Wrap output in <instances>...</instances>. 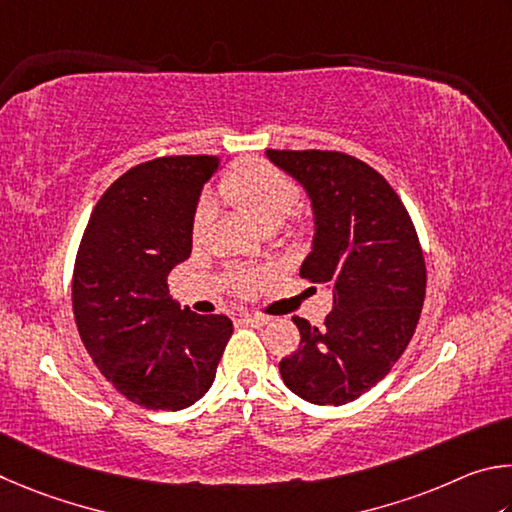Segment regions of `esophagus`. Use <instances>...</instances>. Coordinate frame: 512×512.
<instances>
[{
    "label": "esophagus",
    "instance_id": "obj_1",
    "mask_svg": "<svg viewBox=\"0 0 512 512\" xmlns=\"http://www.w3.org/2000/svg\"><path fill=\"white\" fill-rule=\"evenodd\" d=\"M240 321H242V324H247V326H256V328H261V326H265V324H270V319H267V317H261V315H256V317H242Z\"/></svg>",
    "mask_w": 512,
    "mask_h": 512
}]
</instances>
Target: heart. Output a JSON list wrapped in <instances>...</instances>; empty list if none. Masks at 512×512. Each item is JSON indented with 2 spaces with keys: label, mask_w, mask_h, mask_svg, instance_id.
Masks as SVG:
<instances>
[{
  "label": "heart",
  "mask_w": 512,
  "mask_h": 512,
  "mask_svg": "<svg viewBox=\"0 0 512 512\" xmlns=\"http://www.w3.org/2000/svg\"><path fill=\"white\" fill-rule=\"evenodd\" d=\"M218 193L233 209L247 215L251 222L265 231H272L297 209L301 188L285 170L267 164L263 159L240 161L222 175ZM215 209L209 200H200L191 218V242L195 247L204 245L209 236ZM306 220L297 218L292 231H301ZM265 274L261 272H236L231 274L229 288L240 299H247L261 288Z\"/></svg>",
  "instance_id": "b5f03b06"
}]
</instances>
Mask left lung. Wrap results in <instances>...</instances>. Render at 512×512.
I'll use <instances>...</instances> for the list:
<instances>
[{"label":"left lung","instance_id":"8db88e82","mask_svg":"<svg viewBox=\"0 0 512 512\" xmlns=\"http://www.w3.org/2000/svg\"><path fill=\"white\" fill-rule=\"evenodd\" d=\"M306 186L315 242L301 279L333 288L324 326L294 317L299 351L279 362L292 393L346 405L375 387L405 353L423 310L427 270L400 195L378 170L337 150H267Z\"/></svg>","mask_w":512,"mask_h":512}]
</instances>
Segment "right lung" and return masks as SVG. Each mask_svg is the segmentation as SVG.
Segmentation results:
<instances>
[{
	"label": "right lung",
	"instance_id": "obj_1",
	"mask_svg": "<svg viewBox=\"0 0 512 512\" xmlns=\"http://www.w3.org/2000/svg\"><path fill=\"white\" fill-rule=\"evenodd\" d=\"M213 155L159 157L130 168L96 202L80 238L71 306L78 335L134 405L179 411L215 378L233 324L179 310L168 272L191 256V218Z\"/></svg>",
	"mask_w": 512,
	"mask_h": 512
}]
</instances>
